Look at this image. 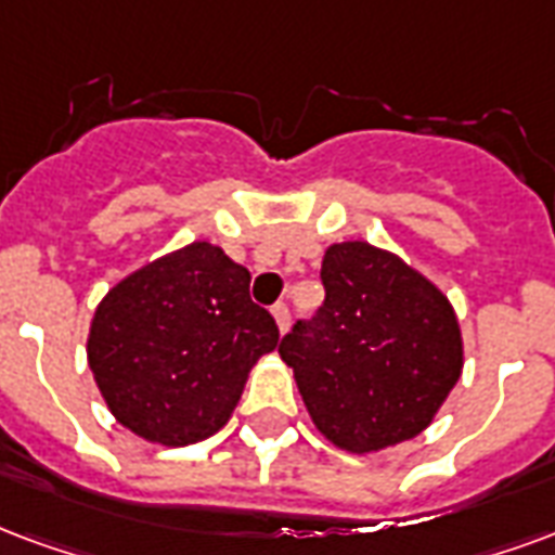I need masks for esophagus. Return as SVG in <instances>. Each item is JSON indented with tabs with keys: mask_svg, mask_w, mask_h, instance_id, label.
Masks as SVG:
<instances>
[{
	"mask_svg": "<svg viewBox=\"0 0 555 555\" xmlns=\"http://www.w3.org/2000/svg\"><path fill=\"white\" fill-rule=\"evenodd\" d=\"M273 318H276L279 332H285V330H288V323H291V309L285 306V302H276V306H273Z\"/></svg>",
	"mask_w": 555,
	"mask_h": 555,
	"instance_id": "obj_1",
	"label": "esophagus"
}]
</instances>
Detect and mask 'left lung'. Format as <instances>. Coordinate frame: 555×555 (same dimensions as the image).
Instances as JSON below:
<instances>
[{
	"label": "left lung",
	"instance_id": "8db88e82",
	"mask_svg": "<svg viewBox=\"0 0 555 555\" xmlns=\"http://www.w3.org/2000/svg\"><path fill=\"white\" fill-rule=\"evenodd\" d=\"M326 299L279 344L332 444L373 453L424 433L462 373V332L433 282L364 241L326 249Z\"/></svg>",
	"mask_w": 555,
	"mask_h": 555
}]
</instances>
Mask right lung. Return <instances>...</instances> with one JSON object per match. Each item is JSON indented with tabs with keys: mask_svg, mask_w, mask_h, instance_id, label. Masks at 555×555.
<instances>
[{
	"mask_svg": "<svg viewBox=\"0 0 555 555\" xmlns=\"http://www.w3.org/2000/svg\"><path fill=\"white\" fill-rule=\"evenodd\" d=\"M276 344V320L249 297V270L196 241L108 291L88 361L126 429L184 447L229 421L253 364Z\"/></svg>",
	"mask_w": 555,
	"mask_h": 555,
	"instance_id": "obj_1",
	"label": "right lung"
}]
</instances>
